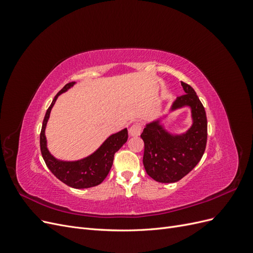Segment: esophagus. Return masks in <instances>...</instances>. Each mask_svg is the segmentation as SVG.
<instances>
[{"instance_id":"obj_1","label":"esophagus","mask_w":253,"mask_h":253,"mask_svg":"<svg viewBox=\"0 0 253 253\" xmlns=\"http://www.w3.org/2000/svg\"><path fill=\"white\" fill-rule=\"evenodd\" d=\"M141 128H142V126L140 122H135V124L132 125L131 127L128 128V134L131 136H138L141 133Z\"/></svg>"}]
</instances>
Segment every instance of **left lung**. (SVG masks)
I'll return each instance as SVG.
<instances>
[{"instance_id": "8db88e82", "label": "left lung", "mask_w": 253, "mask_h": 253, "mask_svg": "<svg viewBox=\"0 0 253 253\" xmlns=\"http://www.w3.org/2000/svg\"><path fill=\"white\" fill-rule=\"evenodd\" d=\"M186 94L176 98L171 110L190 106L193 124L186 133L172 135L159 125L148 124L140 137L144 142L143 166L148 175L158 182H176L200 163L207 144L206 111L195 90L181 81Z\"/></svg>"}]
</instances>
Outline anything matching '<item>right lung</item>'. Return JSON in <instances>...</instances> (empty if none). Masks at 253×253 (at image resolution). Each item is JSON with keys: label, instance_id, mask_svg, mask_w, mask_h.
<instances>
[{"label": "right lung", "instance_id": "right-lung-1", "mask_svg": "<svg viewBox=\"0 0 253 253\" xmlns=\"http://www.w3.org/2000/svg\"><path fill=\"white\" fill-rule=\"evenodd\" d=\"M74 84L75 82L67 83L55 96L50 106L47 109L40 133V148L45 164L58 179L72 188L85 189L98 186L108 176L113 166L115 153L127 140V129L124 128L122 131L111 135L95 153L85 158L77 160V162H63V160H58L53 157L46 145L45 127H46L50 111L57 98L72 87Z\"/></svg>", "mask_w": 253, "mask_h": 253}]
</instances>
